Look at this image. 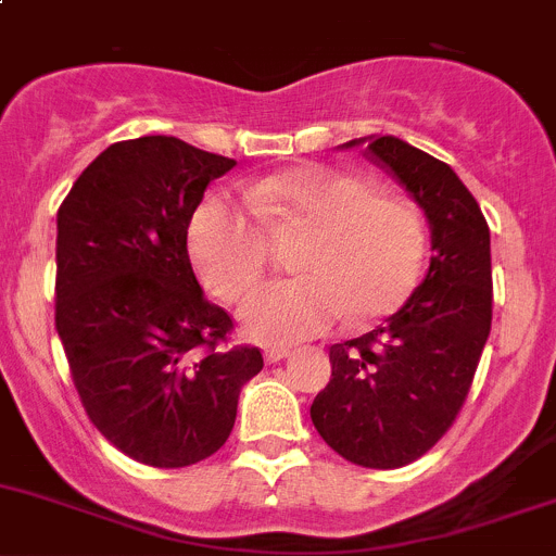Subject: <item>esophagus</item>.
<instances>
[{"mask_svg":"<svg viewBox=\"0 0 556 556\" xmlns=\"http://www.w3.org/2000/svg\"><path fill=\"white\" fill-rule=\"evenodd\" d=\"M290 353H293L290 348H268L266 353H263V358H266V364H277V361L288 358Z\"/></svg>","mask_w":556,"mask_h":556,"instance_id":"esophagus-1","label":"esophagus"}]
</instances>
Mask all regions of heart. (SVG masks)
<instances>
[{"mask_svg":"<svg viewBox=\"0 0 556 556\" xmlns=\"http://www.w3.org/2000/svg\"><path fill=\"white\" fill-rule=\"evenodd\" d=\"M257 217L304 225V277L257 288L241 304L247 337L295 344L328 331L339 317L371 323L396 309L413 290L424 257V225L402 198L377 195L366 179L326 165H301L247 192ZM225 192H208L187 225V247L201 282L236 301L257 282L268 261L266 230Z\"/></svg>","mask_w":556,"mask_h":556,"instance_id":"obj_1","label":"heart"}]
</instances>
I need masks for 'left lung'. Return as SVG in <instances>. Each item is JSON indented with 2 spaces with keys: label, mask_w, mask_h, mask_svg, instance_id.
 Returning <instances> with one entry per match:
<instances>
[{
  "label": "left lung",
  "mask_w": 556,
  "mask_h": 556,
  "mask_svg": "<svg viewBox=\"0 0 556 556\" xmlns=\"http://www.w3.org/2000/svg\"><path fill=\"white\" fill-rule=\"evenodd\" d=\"M396 176L424 208V282L364 337L331 344V380L312 402L317 434L348 462L393 470L421 459L456 421L492 331V247L454 168L393 135L342 143Z\"/></svg>",
  "instance_id": "8db88e82"
}]
</instances>
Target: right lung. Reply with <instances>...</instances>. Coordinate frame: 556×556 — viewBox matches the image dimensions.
Masks as SVG:
<instances>
[{"label": "right lung", "mask_w": 556, "mask_h": 556, "mask_svg": "<svg viewBox=\"0 0 556 556\" xmlns=\"http://www.w3.org/2000/svg\"><path fill=\"white\" fill-rule=\"evenodd\" d=\"M236 160L174 135L108 147L56 214V331L102 438L149 467L217 454L257 348H223L233 320L208 304L187 225Z\"/></svg>", "instance_id": "add662e5"}]
</instances>
